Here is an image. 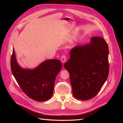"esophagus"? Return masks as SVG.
Masks as SVG:
<instances>
[{"instance_id":"1","label":"esophagus","mask_w":123,"mask_h":123,"mask_svg":"<svg viewBox=\"0 0 123 123\" xmlns=\"http://www.w3.org/2000/svg\"><path fill=\"white\" fill-rule=\"evenodd\" d=\"M66 60H67L66 56L65 55H63L61 57V61L62 62V63H64L65 62H66Z\"/></svg>"}]
</instances>
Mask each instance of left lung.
Here are the masks:
<instances>
[{
	"instance_id": "obj_1",
	"label": "left lung",
	"mask_w": 123,
	"mask_h": 123,
	"mask_svg": "<svg viewBox=\"0 0 123 123\" xmlns=\"http://www.w3.org/2000/svg\"><path fill=\"white\" fill-rule=\"evenodd\" d=\"M109 49L100 37L71 49L70 59L64 67L69 73L73 95L80 100L94 97L100 90L109 74Z\"/></svg>"
}]
</instances>
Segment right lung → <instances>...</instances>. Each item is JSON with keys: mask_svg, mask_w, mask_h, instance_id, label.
<instances>
[{"mask_svg": "<svg viewBox=\"0 0 123 123\" xmlns=\"http://www.w3.org/2000/svg\"><path fill=\"white\" fill-rule=\"evenodd\" d=\"M10 66L18 84L28 97L37 101L51 98L56 77L62 68L60 60H48L34 69H24L17 63L13 48Z\"/></svg>", "mask_w": 123, "mask_h": 123, "instance_id": "obj_1", "label": "right lung"}]
</instances>
